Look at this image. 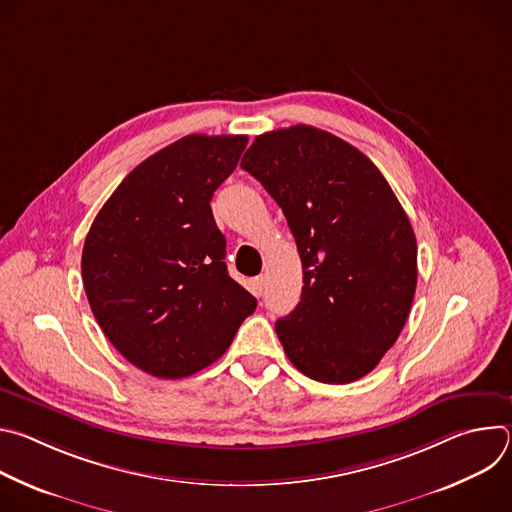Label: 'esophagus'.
I'll use <instances>...</instances> for the list:
<instances>
[{"instance_id":"esophagus-1","label":"esophagus","mask_w":512,"mask_h":512,"mask_svg":"<svg viewBox=\"0 0 512 512\" xmlns=\"http://www.w3.org/2000/svg\"><path fill=\"white\" fill-rule=\"evenodd\" d=\"M263 287H265V277H263V275H259V277H255V279L251 281V289H253L255 296H261Z\"/></svg>"}]
</instances>
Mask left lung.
<instances>
[{
    "label": "left lung",
    "instance_id": "left-lung-1",
    "mask_svg": "<svg viewBox=\"0 0 512 512\" xmlns=\"http://www.w3.org/2000/svg\"><path fill=\"white\" fill-rule=\"evenodd\" d=\"M281 206L302 259L296 310L275 322L294 367L344 385L399 338L415 296L417 243L379 168L312 125L257 135L241 160Z\"/></svg>",
    "mask_w": 512,
    "mask_h": 512
}]
</instances>
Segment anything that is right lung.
<instances>
[{"label": "right lung", "instance_id": "obj_1", "mask_svg": "<svg viewBox=\"0 0 512 512\" xmlns=\"http://www.w3.org/2000/svg\"><path fill=\"white\" fill-rule=\"evenodd\" d=\"M247 135H186L141 162L103 204L83 247V285L111 344L143 373L184 379L231 346L257 308L225 265L210 198Z\"/></svg>", "mask_w": 512, "mask_h": 512}]
</instances>
